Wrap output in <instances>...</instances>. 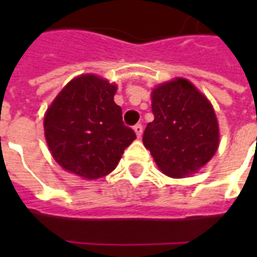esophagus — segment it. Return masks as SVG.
Listing matches in <instances>:
<instances>
[{
	"label": "esophagus",
	"mask_w": 257,
	"mask_h": 257,
	"mask_svg": "<svg viewBox=\"0 0 257 257\" xmlns=\"http://www.w3.org/2000/svg\"><path fill=\"white\" fill-rule=\"evenodd\" d=\"M133 129H135V132H136V136L140 139L141 135H143V125L141 124H137L133 126Z\"/></svg>",
	"instance_id": "34e87169"
}]
</instances>
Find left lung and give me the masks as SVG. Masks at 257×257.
<instances>
[{"label":"left lung","instance_id":"8db88e82","mask_svg":"<svg viewBox=\"0 0 257 257\" xmlns=\"http://www.w3.org/2000/svg\"><path fill=\"white\" fill-rule=\"evenodd\" d=\"M155 120L147 125L143 143L164 175L181 179L211 160L219 148V124L213 106L185 78L164 82L152 90Z\"/></svg>","mask_w":257,"mask_h":257}]
</instances>
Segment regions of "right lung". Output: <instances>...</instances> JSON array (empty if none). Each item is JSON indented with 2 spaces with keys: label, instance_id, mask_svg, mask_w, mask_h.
Listing matches in <instances>:
<instances>
[{
  "label": "right lung",
  "instance_id": "1",
  "mask_svg": "<svg viewBox=\"0 0 257 257\" xmlns=\"http://www.w3.org/2000/svg\"><path fill=\"white\" fill-rule=\"evenodd\" d=\"M116 90L104 78L81 74L50 104L44 118L45 139L53 159L65 171L88 180L104 177L136 139L113 100Z\"/></svg>",
  "mask_w": 257,
  "mask_h": 257
}]
</instances>
